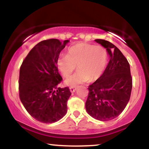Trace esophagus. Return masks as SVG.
Segmentation results:
<instances>
[{"label":"esophagus","mask_w":149,"mask_h":149,"mask_svg":"<svg viewBox=\"0 0 149 149\" xmlns=\"http://www.w3.org/2000/svg\"><path fill=\"white\" fill-rule=\"evenodd\" d=\"M69 90H70V91H71V92H74L75 91H76V88H75V87H71V88H69Z\"/></svg>","instance_id":"esophagus-1"}]
</instances>
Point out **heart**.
I'll return each instance as SVG.
<instances>
[{
    "mask_svg": "<svg viewBox=\"0 0 149 149\" xmlns=\"http://www.w3.org/2000/svg\"><path fill=\"white\" fill-rule=\"evenodd\" d=\"M108 62V53L102 45L79 42L67 49L66 55H60L57 59V69L64 77H68L76 69L78 71L65 80L69 86L95 81L103 75Z\"/></svg>",
    "mask_w": 149,
    "mask_h": 149,
    "instance_id": "obj_1",
    "label": "heart"
}]
</instances>
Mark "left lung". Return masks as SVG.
Returning <instances> with one entry per match:
<instances>
[{"instance_id":"left-lung-1","label":"left lung","mask_w":149,"mask_h":149,"mask_svg":"<svg viewBox=\"0 0 149 149\" xmlns=\"http://www.w3.org/2000/svg\"><path fill=\"white\" fill-rule=\"evenodd\" d=\"M95 40L107 49L110 60L103 75L89 85L85 109L94 118L108 121L118 117L127 106L132 78L129 62L120 50L107 40Z\"/></svg>"}]
</instances>
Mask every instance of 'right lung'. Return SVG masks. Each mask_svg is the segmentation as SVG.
<instances>
[{
	"label": "right lung",
	"mask_w": 149,
	"mask_h": 149,
	"mask_svg": "<svg viewBox=\"0 0 149 149\" xmlns=\"http://www.w3.org/2000/svg\"><path fill=\"white\" fill-rule=\"evenodd\" d=\"M69 42L52 38L38 42L20 67V100L27 112L43 123L57 122L67 112L71 93L68 87L58 88L62 78L58 72L57 59Z\"/></svg>",
	"instance_id": "add662e5"
}]
</instances>
